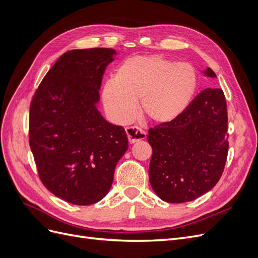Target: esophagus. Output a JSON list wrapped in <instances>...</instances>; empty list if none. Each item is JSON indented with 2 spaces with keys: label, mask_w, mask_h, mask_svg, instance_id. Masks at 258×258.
Masks as SVG:
<instances>
[{
  "label": "esophagus",
  "mask_w": 258,
  "mask_h": 258,
  "mask_svg": "<svg viewBox=\"0 0 258 258\" xmlns=\"http://www.w3.org/2000/svg\"><path fill=\"white\" fill-rule=\"evenodd\" d=\"M126 134H127V137H128V141L131 144L140 141V140H144L146 138L145 131H143L142 129H140L137 126L127 127L126 128Z\"/></svg>",
  "instance_id": "obj_1"
}]
</instances>
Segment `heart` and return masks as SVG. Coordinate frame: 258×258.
Wrapping results in <instances>:
<instances>
[{
	"label": "heart",
	"instance_id": "1",
	"mask_svg": "<svg viewBox=\"0 0 258 258\" xmlns=\"http://www.w3.org/2000/svg\"><path fill=\"white\" fill-rule=\"evenodd\" d=\"M198 77L195 68L186 62H174L159 54L136 56L123 60L114 80L102 90L106 113L119 123L135 118L140 110L157 124L172 122L181 116L195 97Z\"/></svg>",
	"mask_w": 258,
	"mask_h": 258
}]
</instances>
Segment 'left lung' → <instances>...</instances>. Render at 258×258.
I'll list each match as a JSON object with an SVG mask.
<instances>
[{
  "label": "left lung",
  "instance_id": "obj_1",
  "mask_svg": "<svg viewBox=\"0 0 258 258\" xmlns=\"http://www.w3.org/2000/svg\"><path fill=\"white\" fill-rule=\"evenodd\" d=\"M205 73L216 77L210 68ZM227 121L223 90L207 88L177 119L148 130L153 148L148 175L160 199L183 204L213 188L227 159Z\"/></svg>",
  "mask_w": 258,
  "mask_h": 258
}]
</instances>
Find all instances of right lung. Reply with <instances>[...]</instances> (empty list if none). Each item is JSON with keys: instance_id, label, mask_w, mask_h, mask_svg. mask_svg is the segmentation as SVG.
Returning <instances> with one entry per match:
<instances>
[{"instance_id": "obj_1", "label": "right lung", "mask_w": 258, "mask_h": 258, "mask_svg": "<svg viewBox=\"0 0 258 258\" xmlns=\"http://www.w3.org/2000/svg\"><path fill=\"white\" fill-rule=\"evenodd\" d=\"M112 48L67 51L45 75L30 104L29 143L42 183L76 206L110 190L128 150L126 131L106 121L96 104Z\"/></svg>"}]
</instances>
